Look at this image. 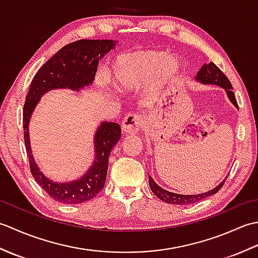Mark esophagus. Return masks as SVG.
I'll return each mask as SVG.
<instances>
[{"label":"esophagus","instance_id":"34e87169","mask_svg":"<svg viewBox=\"0 0 258 258\" xmlns=\"http://www.w3.org/2000/svg\"><path fill=\"white\" fill-rule=\"evenodd\" d=\"M143 125V119L136 114L126 115L122 123V130L125 134H136Z\"/></svg>","mask_w":258,"mask_h":258}]
</instances>
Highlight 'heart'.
Instances as JSON below:
<instances>
[{"label": "heart", "instance_id": "heart-1", "mask_svg": "<svg viewBox=\"0 0 258 258\" xmlns=\"http://www.w3.org/2000/svg\"><path fill=\"white\" fill-rule=\"evenodd\" d=\"M183 65L164 51H138L120 54L109 70L113 85L123 92L140 89L152 80L156 85L180 72Z\"/></svg>", "mask_w": 258, "mask_h": 258}]
</instances>
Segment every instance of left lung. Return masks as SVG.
Masks as SVG:
<instances>
[{
    "instance_id": "obj_1",
    "label": "left lung",
    "mask_w": 258,
    "mask_h": 258,
    "mask_svg": "<svg viewBox=\"0 0 258 258\" xmlns=\"http://www.w3.org/2000/svg\"><path fill=\"white\" fill-rule=\"evenodd\" d=\"M195 81L200 82V83L208 85V84H213V85H217L223 87L225 90L228 100L232 102L233 105L238 108L236 98H235V95L233 93V86L231 84V82L226 78V75L224 74L222 71L218 69L215 64L213 62L204 64L202 67V69L197 72L195 76ZM227 176L225 179H223L222 182L218 184L216 187H214L211 190H207L205 193H201V194H194V195H183V194H176L173 193V191H168L166 189L162 188L160 185L155 183V180L153 179L150 175H149V183H150V187L152 189L153 193H154L158 199L168 203V204H176V205H187V204H193V203H196L199 201H202L206 199L208 196H212L214 194H216L218 190L221 189L223 184L225 183Z\"/></svg>"
}]
</instances>
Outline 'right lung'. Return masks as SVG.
<instances>
[{
  "label": "right lung",
  "instance_id": "1",
  "mask_svg": "<svg viewBox=\"0 0 258 258\" xmlns=\"http://www.w3.org/2000/svg\"><path fill=\"white\" fill-rule=\"evenodd\" d=\"M117 41L80 40L62 47L37 71L33 79L23 108L24 142L33 177L54 201L64 204H80L92 200L105 185L108 157L120 139V126L102 122L94 134V161L81 177L70 182H55L45 176L32 154L30 120L41 97L53 90L79 92L93 84L100 59Z\"/></svg>",
  "mask_w": 258,
  "mask_h": 258
}]
</instances>
